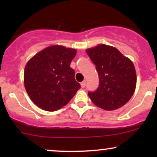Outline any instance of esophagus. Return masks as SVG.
Wrapping results in <instances>:
<instances>
[{"instance_id":"1","label":"esophagus","mask_w":157,"mask_h":157,"mask_svg":"<svg viewBox=\"0 0 157 157\" xmlns=\"http://www.w3.org/2000/svg\"><path fill=\"white\" fill-rule=\"evenodd\" d=\"M86 80L82 81V82H81V87L85 88V87H86Z\"/></svg>"}]
</instances>
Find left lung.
<instances>
[{
  "mask_svg": "<svg viewBox=\"0 0 157 157\" xmlns=\"http://www.w3.org/2000/svg\"><path fill=\"white\" fill-rule=\"evenodd\" d=\"M86 52L96 66L100 80L96 91L88 92L91 101L106 111L123 106L136 89V75L132 61L117 48L105 44L89 48Z\"/></svg>",
  "mask_w": 157,
  "mask_h": 157,
  "instance_id": "8db88e82",
  "label": "left lung"
}]
</instances>
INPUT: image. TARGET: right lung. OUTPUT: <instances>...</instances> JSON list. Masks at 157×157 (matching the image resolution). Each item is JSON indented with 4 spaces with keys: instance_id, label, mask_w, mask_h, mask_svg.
Masks as SVG:
<instances>
[{
    "instance_id": "1",
    "label": "right lung",
    "mask_w": 157,
    "mask_h": 157,
    "mask_svg": "<svg viewBox=\"0 0 157 157\" xmlns=\"http://www.w3.org/2000/svg\"><path fill=\"white\" fill-rule=\"evenodd\" d=\"M76 50L63 46H49L32 57L24 70V86L36 105L55 111L68 103L80 89L75 71L70 67Z\"/></svg>"
}]
</instances>
